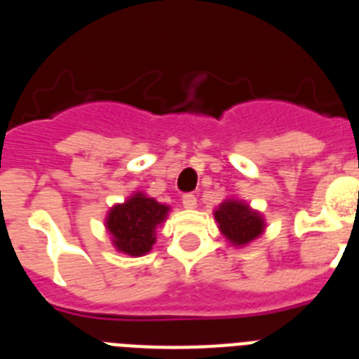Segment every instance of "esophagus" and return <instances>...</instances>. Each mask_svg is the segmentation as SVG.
Here are the masks:
<instances>
[{
	"instance_id": "34e87169",
	"label": "esophagus",
	"mask_w": 359,
	"mask_h": 359,
	"mask_svg": "<svg viewBox=\"0 0 359 359\" xmlns=\"http://www.w3.org/2000/svg\"><path fill=\"white\" fill-rule=\"evenodd\" d=\"M182 203L187 210H192V208H196V205H198V199H196L194 194H185L182 198Z\"/></svg>"
}]
</instances>
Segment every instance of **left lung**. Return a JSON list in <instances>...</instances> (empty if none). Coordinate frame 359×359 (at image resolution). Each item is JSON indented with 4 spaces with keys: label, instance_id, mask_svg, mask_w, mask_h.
Segmentation results:
<instances>
[{
    "label": "left lung",
    "instance_id": "8db88e82",
    "mask_svg": "<svg viewBox=\"0 0 359 359\" xmlns=\"http://www.w3.org/2000/svg\"><path fill=\"white\" fill-rule=\"evenodd\" d=\"M214 219L224 239L236 248L248 246L266 230L264 215L237 198L224 199L214 210Z\"/></svg>",
    "mask_w": 359,
    "mask_h": 359
}]
</instances>
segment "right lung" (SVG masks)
<instances>
[{"label": "right lung", "instance_id": "obj_1", "mask_svg": "<svg viewBox=\"0 0 359 359\" xmlns=\"http://www.w3.org/2000/svg\"><path fill=\"white\" fill-rule=\"evenodd\" d=\"M170 207L149 198L145 192H135L123 203L109 208L104 226L109 231L116 252L129 257H142L156 243V228L169 215Z\"/></svg>", "mask_w": 359, "mask_h": 359}]
</instances>
